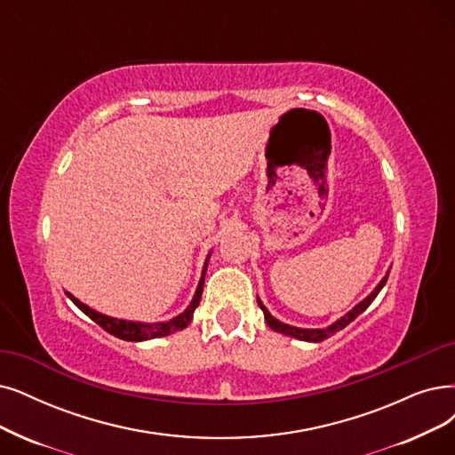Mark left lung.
Wrapping results in <instances>:
<instances>
[{
    "mask_svg": "<svg viewBox=\"0 0 455 455\" xmlns=\"http://www.w3.org/2000/svg\"><path fill=\"white\" fill-rule=\"evenodd\" d=\"M387 280H388V272H387V276L380 280L379 283H377V287L371 291V293L362 300V302H358L351 312H347L345 314L343 317H339L336 323H332L331 326H326V329H299V326H291V324H285V323H282V321H278L276 317H272L270 315V312L267 310V307L263 306V302L258 299V304H259V307L263 310V315H265V321H267V324L270 326L272 331H276V332H280V334H285V336H291V338H297V339H302V341H314V343H317V341H323V339H326V338H331V336H334L336 332H339L341 329H345V326H347L351 321H355L362 312L366 310V307L375 300V297L379 295V291L385 287V283H387Z\"/></svg>",
    "mask_w": 455,
    "mask_h": 455,
    "instance_id": "obj_1",
    "label": "left lung"
}]
</instances>
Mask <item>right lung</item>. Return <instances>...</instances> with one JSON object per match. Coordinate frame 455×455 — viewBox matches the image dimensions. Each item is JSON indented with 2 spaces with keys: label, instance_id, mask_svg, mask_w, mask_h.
<instances>
[{
  "label": "right lung",
  "instance_id": "1",
  "mask_svg": "<svg viewBox=\"0 0 455 455\" xmlns=\"http://www.w3.org/2000/svg\"><path fill=\"white\" fill-rule=\"evenodd\" d=\"M209 258L211 253L205 259V265H204V272H202V278H199V283H197V289H196V295L190 302V306L187 307V310L183 314H179L177 317L170 319V321H160V323H140V321H126V319H116V317H110V315H104V314H99L95 312L93 307L85 306L84 302H80L76 297H72L68 291H65L67 297L75 302L80 310L93 319L99 326H102V329L106 332H110L112 336L119 338V339H124V341H145V339H153V338H162V336H170L172 332L175 331H183L187 329V326L190 324L192 317H194V310L197 307L199 300H202V293H204V282H205V272H207V263H209Z\"/></svg>",
  "mask_w": 455,
  "mask_h": 455
}]
</instances>
